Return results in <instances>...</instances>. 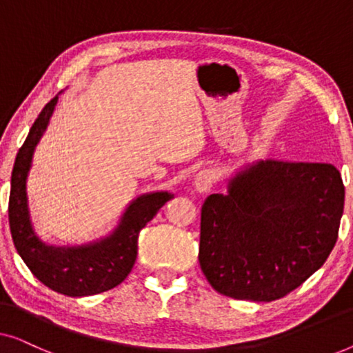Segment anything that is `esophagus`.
Wrapping results in <instances>:
<instances>
[{
    "label": "esophagus",
    "instance_id": "1",
    "mask_svg": "<svg viewBox=\"0 0 353 353\" xmlns=\"http://www.w3.org/2000/svg\"><path fill=\"white\" fill-rule=\"evenodd\" d=\"M215 183V173L205 168V170H201L194 178V190L199 192V194H207L212 190Z\"/></svg>",
    "mask_w": 353,
    "mask_h": 353
}]
</instances>
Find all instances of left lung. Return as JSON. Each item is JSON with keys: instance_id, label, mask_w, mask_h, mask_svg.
<instances>
[{"instance_id": "left-lung-1", "label": "left lung", "mask_w": 353, "mask_h": 353, "mask_svg": "<svg viewBox=\"0 0 353 353\" xmlns=\"http://www.w3.org/2000/svg\"><path fill=\"white\" fill-rule=\"evenodd\" d=\"M344 185L331 163L259 161L202 205L199 263L216 292L272 302L330 257L344 212Z\"/></svg>"}]
</instances>
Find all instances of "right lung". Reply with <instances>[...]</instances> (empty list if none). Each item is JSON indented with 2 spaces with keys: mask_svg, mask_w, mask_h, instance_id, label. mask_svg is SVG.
<instances>
[{
  "mask_svg": "<svg viewBox=\"0 0 353 353\" xmlns=\"http://www.w3.org/2000/svg\"><path fill=\"white\" fill-rule=\"evenodd\" d=\"M59 99L54 96L32 125L19 149L11 175L9 226L17 254L38 281L70 297L93 296L119 286L132 272L138 254V236L159 209L170 201L168 191L146 192L127 205L112 233L80 245H51L38 238L32 225L27 197V176L33 152L46 132Z\"/></svg>",
  "mask_w": 353,
  "mask_h": 353,
  "instance_id": "1",
  "label": "right lung"
}]
</instances>
